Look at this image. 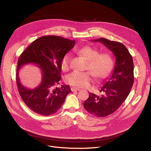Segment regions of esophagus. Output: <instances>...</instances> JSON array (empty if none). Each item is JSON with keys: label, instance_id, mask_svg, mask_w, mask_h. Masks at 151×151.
Returning a JSON list of instances; mask_svg holds the SVG:
<instances>
[{"label": "esophagus", "instance_id": "esophagus-1", "mask_svg": "<svg viewBox=\"0 0 151 151\" xmlns=\"http://www.w3.org/2000/svg\"><path fill=\"white\" fill-rule=\"evenodd\" d=\"M79 90H80V89H79V88L75 87H72V88H71V91H72V92L77 91H79Z\"/></svg>", "mask_w": 151, "mask_h": 151}]
</instances>
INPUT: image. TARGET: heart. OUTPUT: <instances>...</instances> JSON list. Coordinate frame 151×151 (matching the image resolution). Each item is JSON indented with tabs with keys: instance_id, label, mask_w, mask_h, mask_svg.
Returning <instances> with one entry per match:
<instances>
[{
	"instance_id": "b5f03b06",
	"label": "heart",
	"mask_w": 151,
	"mask_h": 151,
	"mask_svg": "<svg viewBox=\"0 0 151 151\" xmlns=\"http://www.w3.org/2000/svg\"><path fill=\"white\" fill-rule=\"evenodd\" d=\"M79 54L87 60L85 69L87 72L74 71L66 77L67 82L79 88L89 87L93 81L92 76L97 80H102L109 76L113 67V60L110 54L99 53L98 50L89 45H85L77 50ZM70 65V55L67 53L62 57L61 67L67 70Z\"/></svg>"
}]
</instances>
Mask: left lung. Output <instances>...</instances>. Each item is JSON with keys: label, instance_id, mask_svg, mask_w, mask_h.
<instances>
[{"label": "left lung", "instance_id": "8db88e82", "mask_svg": "<svg viewBox=\"0 0 151 151\" xmlns=\"http://www.w3.org/2000/svg\"><path fill=\"white\" fill-rule=\"evenodd\" d=\"M91 41L101 42L116 57L113 73L100 90L102 95L96 96L90 92L84 103L88 112L98 117H104L116 112L129 94L134 80L133 59L122 43L105 38Z\"/></svg>", "mask_w": 151, "mask_h": 151}]
</instances>
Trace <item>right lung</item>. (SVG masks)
I'll list each match as a JSON object with an SVG mask.
<instances>
[{
	"label": "right lung",
	"mask_w": 151,
	"mask_h": 151,
	"mask_svg": "<svg viewBox=\"0 0 151 151\" xmlns=\"http://www.w3.org/2000/svg\"><path fill=\"white\" fill-rule=\"evenodd\" d=\"M75 40L60 36L45 35L34 40L20 55L16 74L18 91L29 109L40 115L54 114L63 104L71 92L69 86L54 88L61 79V60L64 54L74 47ZM27 63H34L42 70V81L34 90L27 89L19 82L18 70Z\"/></svg>",
	"instance_id": "1"
}]
</instances>
